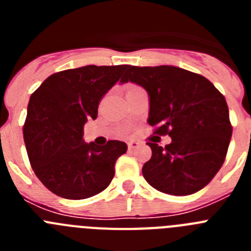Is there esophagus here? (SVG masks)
Returning a JSON list of instances; mask_svg holds the SVG:
<instances>
[{
  "mask_svg": "<svg viewBox=\"0 0 251 251\" xmlns=\"http://www.w3.org/2000/svg\"><path fill=\"white\" fill-rule=\"evenodd\" d=\"M136 147H138V143H137V142H128V150L133 151Z\"/></svg>",
  "mask_w": 251,
  "mask_h": 251,
  "instance_id": "1",
  "label": "esophagus"
}]
</instances>
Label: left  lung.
Segmentation results:
<instances>
[{
	"mask_svg": "<svg viewBox=\"0 0 251 251\" xmlns=\"http://www.w3.org/2000/svg\"><path fill=\"white\" fill-rule=\"evenodd\" d=\"M122 83L142 85L150 94L147 142L152 157L142 174L152 187L175 196L200 191L219 172L232 134L225 97L205 76L176 66H128ZM161 135L173 142L162 148Z\"/></svg>",
	"mask_w": 251,
	"mask_h": 251,
	"instance_id": "8db88e82",
	"label": "left lung"
}]
</instances>
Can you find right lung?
<instances>
[{
	"instance_id": "1",
	"label": "right lung",
	"mask_w": 251,
	"mask_h": 251,
	"mask_svg": "<svg viewBox=\"0 0 251 251\" xmlns=\"http://www.w3.org/2000/svg\"><path fill=\"white\" fill-rule=\"evenodd\" d=\"M127 65L68 69L55 73L32 93L24 124L31 167L46 188L69 200L104 191L114 177L115 162L127 152L121 141L103 147L83 141L88 119H97L105 93Z\"/></svg>"
}]
</instances>
